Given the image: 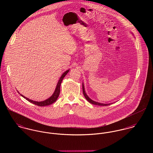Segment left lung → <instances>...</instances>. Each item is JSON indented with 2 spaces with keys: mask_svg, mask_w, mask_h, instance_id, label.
<instances>
[{
  "mask_svg": "<svg viewBox=\"0 0 153 153\" xmlns=\"http://www.w3.org/2000/svg\"><path fill=\"white\" fill-rule=\"evenodd\" d=\"M82 91H83V94H84V95L85 97V98H86V100H87L89 102H90L91 104H94V105H101V106H107V105H109L112 104V103H109V104H103V103H100V102H96V101H94L93 100H92L91 98H89V97L87 95V94L85 93V88H84V84H82Z\"/></svg>",
  "mask_w": 153,
  "mask_h": 153,
  "instance_id": "obj_1",
  "label": "left lung"
}]
</instances>
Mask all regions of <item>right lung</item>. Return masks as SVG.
<instances>
[{"mask_svg":"<svg viewBox=\"0 0 153 153\" xmlns=\"http://www.w3.org/2000/svg\"><path fill=\"white\" fill-rule=\"evenodd\" d=\"M69 71V69L66 71L65 72L61 75L60 79L58 81V84L56 85V87L55 88V90L53 94H52V95L51 97H49V98H48L47 100L44 101H40V102L35 101L29 100V98L25 97V96H23L22 94H21V95L23 97V98H25L26 100L29 101L30 102H31V103H32V104H33L35 105L40 106V107L46 106V105H51V104H53V102H55L57 100V99H58V97L59 95V94H60V87H61V84L62 81L63 80V79L64 78V77L68 73Z\"/></svg>","mask_w":153,"mask_h":153,"instance_id":"obj_1","label":"right lung"}]
</instances>
